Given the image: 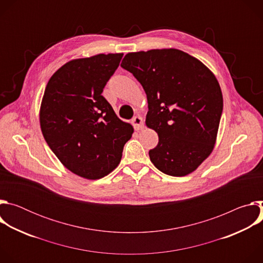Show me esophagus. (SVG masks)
Returning <instances> with one entry per match:
<instances>
[{
	"mask_svg": "<svg viewBox=\"0 0 263 263\" xmlns=\"http://www.w3.org/2000/svg\"><path fill=\"white\" fill-rule=\"evenodd\" d=\"M132 124H133L135 130H141L143 128V121L140 116H135L132 120Z\"/></svg>",
	"mask_w": 263,
	"mask_h": 263,
	"instance_id": "34e87169",
	"label": "esophagus"
}]
</instances>
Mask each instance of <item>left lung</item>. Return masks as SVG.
Segmentation results:
<instances>
[{
    "label": "left lung",
    "mask_w": 263,
    "mask_h": 263,
    "mask_svg": "<svg viewBox=\"0 0 263 263\" xmlns=\"http://www.w3.org/2000/svg\"><path fill=\"white\" fill-rule=\"evenodd\" d=\"M121 66L142 85L148 111L145 124L158 134L148 151L162 173L182 177L212 152L222 112L214 74L197 58L177 49L127 54Z\"/></svg>",
    "instance_id": "left-lung-1"
}]
</instances>
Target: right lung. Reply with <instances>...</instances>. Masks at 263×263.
<instances>
[{
    "label": "right lung",
    "instance_id": "obj_1",
    "mask_svg": "<svg viewBox=\"0 0 263 263\" xmlns=\"http://www.w3.org/2000/svg\"><path fill=\"white\" fill-rule=\"evenodd\" d=\"M123 55L71 60L53 74L45 90L44 137L66 168L86 179H100L114 171L133 133L102 96Z\"/></svg>",
    "mask_w": 263,
    "mask_h": 263
}]
</instances>
